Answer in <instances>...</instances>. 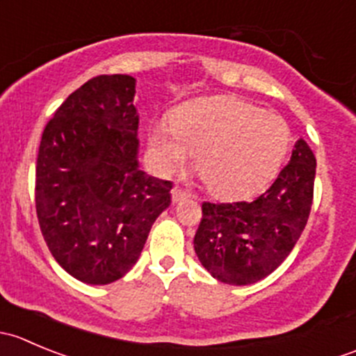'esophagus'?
Masks as SVG:
<instances>
[{
  "mask_svg": "<svg viewBox=\"0 0 356 356\" xmlns=\"http://www.w3.org/2000/svg\"><path fill=\"white\" fill-rule=\"evenodd\" d=\"M189 191H186V189H182L181 186H174V189H172V200L174 201H181V200H186L189 198Z\"/></svg>",
  "mask_w": 356,
  "mask_h": 356,
  "instance_id": "esophagus-1",
  "label": "esophagus"
}]
</instances>
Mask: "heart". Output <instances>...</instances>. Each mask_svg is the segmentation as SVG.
<instances>
[{
  "label": "heart",
  "mask_w": 356,
  "mask_h": 356,
  "mask_svg": "<svg viewBox=\"0 0 356 356\" xmlns=\"http://www.w3.org/2000/svg\"><path fill=\"white\" fill-rule=\"evenodd\" d=\"M153 155L165 170L196 155V172L220 198L254 195L277 174L291 132L281 117L236 96L196 99L153 129Z\"/></svg>",
  "instance_id": "heart-1"
}]
</instances>
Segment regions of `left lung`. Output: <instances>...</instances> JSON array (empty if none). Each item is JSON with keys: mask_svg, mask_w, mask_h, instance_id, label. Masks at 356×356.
Returning a JSON list of instances; mask_svg holds the SVG:
<instances>
[{"mask_svg": "<svg viewBox=\"0 0 356 356\" xmlns=\"http://www.w3.org/2000/svg\"><path fill=\"white\" fill-rule=\"evenodd\" d=\"M315 155L300 139L274 184L251 201L201 204L195 251L220 282L253 284L275 270L300 239L314 201Z\"/></svg>", "mask_w": 356, "mask_h": 356, "instance_id": "left-lung-1", "label": "left lung"}]
</instances>
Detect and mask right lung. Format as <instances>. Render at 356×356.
<instances>
[{
	"mask_svg": "<svg viewBox=\"0 0 356 356\" xmlns=\"http://www.w3.org/2000/svg\"><path fill=\"white\" fill-rule=\"evenodd\" d=\"M136 79L98 75L46 124L35 165V213L55 260L88 284H110L138 261L170 204L172 182L138 168Z\"/></svg>",
	"mask_w": 356,
	"mask_h": 356,
	"instance_id": "add662e5",
	"label": "right lung"
}]
</instances>
